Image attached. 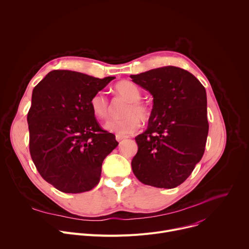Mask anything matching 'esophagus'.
<instances>
[{
	"instance_id": "obj_1",
	"label": "esophagus",
	"mask_w": 249,
	"mask_h": 249,
	"mask_svg": "<svg viewBox=\"0 0 249 249\" xmlns=\"http://www.w3.org/2000/svg\"><path fill=\"white\" fill-rule=\"evenodd\" d=\"M116 140L118 141V142H121V141H123V140H125V139H127L128 137L127 136H121V135H116Z\"/></svg>"
}]
</instances>
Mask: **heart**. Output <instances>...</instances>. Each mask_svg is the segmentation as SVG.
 I'll return each mask as SVG.
<instances>
[{
    "label": "heart",
    "instance_id": "1",
    "mask_svg": "<svg viewBox=\"0 0 249 249\" xmlns=\"http://www.w3.org/2000/svg\"><path fill=\"white\" fill-rule=\"evenodd\" d=\"M114 91L128 101V104L122 112L124 116L106 122L104 128L121 136L133 134L140 128L141 120L145 122L150 117L148 107L140 101L142 97L141 89L130 81H121L115 85ZM89 106L93 115L98 119L105 120L108 118L110 106L102 92H96L90 97Z\"/></svg>",
    "mask_w": 249,
    "mask_h": 249
}]
</instances>
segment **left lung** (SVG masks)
Returning a JSON list of instances; mask_svg holds the SVG:
<instances>
[{
    "label": "left lung",
    "instance_id": "left-lung-1",
    "mask_svg": "<svg viewBox=\"0 0 249 249\" xmlns=\"http://www.w3.org/2000/svg\"><path fill=\"white\" fill-rule=\"evenodd\" d=\"M130 77L154 97L148 129L135 138L133 172L146 185L174 188L186 180L205 151L206 89L188 71L173 66Z\"/></svg>",
    "mask_w": 249,
    "mask_h": 249
}]
</instances>
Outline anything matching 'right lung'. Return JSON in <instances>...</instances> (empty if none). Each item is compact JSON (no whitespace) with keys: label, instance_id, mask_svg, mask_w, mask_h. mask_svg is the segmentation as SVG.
Here are the masks:
<instances>
[{"label":"right lung","instance_id":"right-lung-1","mask_svg":"<svg viewBox=\"0 0 249 249\" xmlns=\"http://www.w3.org/2000/svg\"><path fill=\"white\" fill-rule=\"evenodd\" d=\"M113 79L55 70L32 90L30 156L43 179L62 192L92 189L104 159L118 146L115 136L99 127L89 106L90 97Z\"/></svg>","mask_w":249,"mask_h":249}]
</instances>
